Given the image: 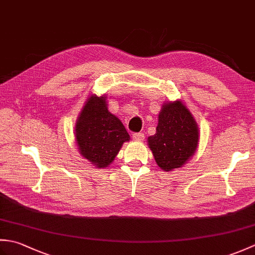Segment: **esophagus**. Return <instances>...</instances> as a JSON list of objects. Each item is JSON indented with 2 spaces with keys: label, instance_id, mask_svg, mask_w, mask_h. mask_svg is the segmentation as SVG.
I'll return each mask as SVG.
<instances>
[{
  "label": "esophagus",
  "instance_id": "esophagus-1",
  "mask_svg": "<svg viewBox=\"0 0 255 255\" xmlns=\"http://www.w3.org/2000/svg\"><path fill=\"white\" fill-rule=\"evenodd\" d=\"M132 138L134 140H137V141H142V140L144 139V133L143 132H136L132 134Z\"/></svg>",
  "mask_w": 255,
  "mask_h": 255
}]
</instances>
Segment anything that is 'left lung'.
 <instances>
[{
	"label": "left lung",
	"mask_w": 255,
	"mask_h": 255,
	"mask_svg": "<svg viewBox=\"0 0 255 255\" xmlns=\"http://www.w3.org/2000/svg\"><path fill=\"white\" fill-rule=\"evenodd\" d=\"M199 139L197 123L181 101L164 103L159 114V123L148 144L163 171L183 166L194 155Z\"/></svg>",
	"instance_id": "8db88e82"
}]
</instances>
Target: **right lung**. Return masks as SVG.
<instances>
[{
    "label": "right lung",
    "instance_id": "obj_1",
    "mask_svg": "<svg viewBox=\"0 0 255 255\" xmlns=\"http://www.w3.org/2000/svg\"><path fill=\"white\" fill-rule=\"evenodd\" d=\"M75 140L81 155L104 169L130 137L119 119L108 112L106 97L91 95L75 124Z\"/></svg>",
    "mask_w": 255,
    "mask_h": 255
}]
</instances>
